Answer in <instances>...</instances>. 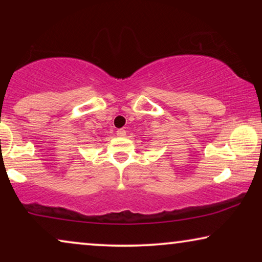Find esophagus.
<instances>
[{
	"label": "esophagus",
	"mask_w": 262,
	"mask_h": 262,
	"mask_svg": "<svg viewBox=\"0 0 262 262\" xmlns=\"http://www.w3.org/2000/svg\"><path fill=\"white\" fill-rule=\"evenodd\" d=\"M117 135L119 136V137H125V136H126V131H125L124 128H119V130L117 131Z\"/></svg>",
	"instance_id": "34e87169"
}]
</instances>
